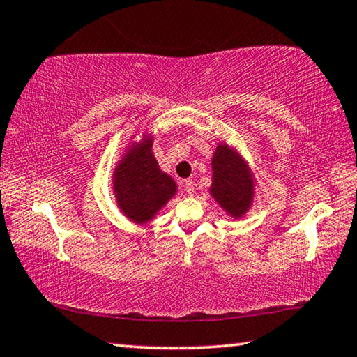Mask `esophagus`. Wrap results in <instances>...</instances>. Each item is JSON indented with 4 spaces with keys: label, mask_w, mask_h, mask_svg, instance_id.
I'll use <instances>...</instances> for the list:
<instances>
[{
    "label": "esophagus",
    "mask_w": 357,
    "mask_h": 357,
    "mask_svg": "<svg viewBox=\"0 0 357 357\" xmlns=\"http://www.w3.org/2000/svg\"><path fill=\"white\" fill-rule=\"evenodd\" d=\"M184 189H185L187 193H189V195H193V193H195V183H193L192 179H185L184 181Z\"/></svg>",
    "instance_id": "1"
}]
</instances>
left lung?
Masks as SVG:
<instances>
[{"label":"left lung","instance_id":"8db88e82","mask_svg":"<svg viewBox=\"0 0 357 357\" xmlns=\"http://www.w3.org/2000/svg\"><path fill=\"white\" fill-rule=\"evenodd\" d=\"M213 183L209 193L214 202L234 220L249 213L255 198V174L238 148L217 143L213 154Z\"/></svg>","mask_w":357,"mask_h":357}]
</instances>
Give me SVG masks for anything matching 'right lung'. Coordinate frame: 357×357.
I'll list each match as a JSON object with an SVG mask.
<instances>
[{"label": "right lung", "mask_w": 357, "mask_h": 357, "mask_svg": "<svg viewBox=\"0 0 357 357\" xmlns=\"http://www.w3.org/2000/svg\"><path fill=\"white\" fill-rule=\"evenodd\" d=\"M140 135L141 138L136 137ZM154 137L130 135L112 173V189L119 213L137 225H146L176 195L178 185L162 172L153 153Z\"/></svg>", "instance_id": "obj_1"}]
</instances>
